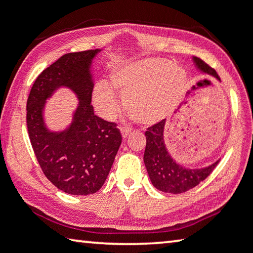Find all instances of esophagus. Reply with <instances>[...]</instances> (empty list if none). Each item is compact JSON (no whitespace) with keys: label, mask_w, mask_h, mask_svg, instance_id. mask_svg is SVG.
<instances>
[{"label":"esophagus","mask_w":253,"mask_h":253,"mask_svg":"<svg viewBox=\"0 0 253 253\" xmlns=\"http://www.w3.org/2000/svg\"><path fill=\"white\" fill-rule=\"evenodd\" d=\"M120 131H122V136L124 138H126L128 135H129V133L131 131L130 128H127V127H122L120 128Z\"/></svg>","instance_id":"esophagus-1"}]
</instances>
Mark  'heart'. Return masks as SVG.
Masks as SVG:
<instances>
[{
	"label": "heart",
	"instance_id": "b5f03b06",
	"mask_svg": "<svg viewBox=\"0 0 253 253\" xmlns=\"http://www.w3.org/2000/svg\"><path fill=\"white\" fill-rule=\"evenodd\" d=\"M186 85V74L171 62L161 58L118 67L109 75V85L99 83L92 92V103L105 119H112L119 110L117 91L128 114L136 122L151 125L166 118L177 106Z\"/></svg>",
	"mask_w": 253,
	"mask_h": 253
}]
</instances>
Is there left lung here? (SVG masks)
Listing matches in <instances>:
<instances>
[{
    "label": "left lung",
    "mask_w": 253,
    "mask_h": 253,
    "mask_svg": "<svg viewBox=\"0 0 253 253\" xmlns=\"http://www.w3.org/2000/svg\"><path fill=\"white\" fill-rule=\"evenodd\" d=\"M197 70L220 80L214 69L198 57H192ZM166 119L147 128L145 131L146 147L144 152L148 177L156 189L170 194H182L204 181L217 166L219 160L206 168L189 169L175 162L164 143Z\"/></svg>",
    "instance_id": "8db88e82"
}]
</instances>
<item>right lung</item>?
Returning a JSON list of instances; mask_svg holds the SVG:
<instances>
[{"instance_id": "add662e5", "label": "right lung", "mask_w": 253, "mask_h": 253, "mask_svg": "<svg viewBox=\"0 0 253 253\" xmlns=\"http://www.w3.org/2000/svg\"><path fill=\"white\" fill-rule=\"evenodd\" d=\"M101 49L69 53L36 79L27 101V127L46 178L66 194L85 196L103 186L122 144L115 123L94 115L91 66ZM61 87L75 92L79 105L65 130L51 132L43 119L47 98Z\"/></svg>"}]
</instances>
